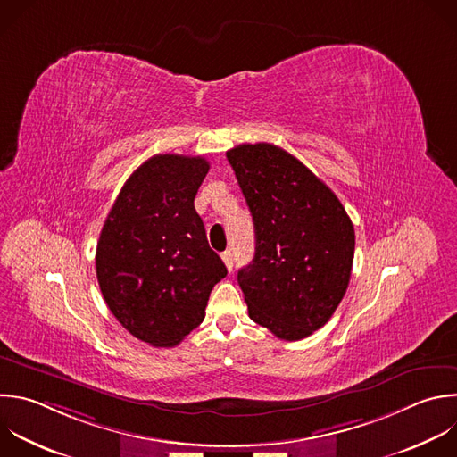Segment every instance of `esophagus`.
<instances>
[{
    "label": "esophagus",
    "instance_id": "1",
    "mask_svg": "<svg viewBox=\"0 0 457 457\" xmlns=\"http://www.w3.org/2000/svg\"><path fill=\"white\" fill-rule=\"evenodd\" d=\"M220 256H222V260H224V263H226L228 270L231 272V270H233V262H235V258H233V253H231V251H224Z\"/></svg>",
    "mask_w": 457,
    "mask_h": 457
}]
</instances>
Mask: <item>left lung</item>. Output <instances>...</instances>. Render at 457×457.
Wrapping results in <instances>:
<instances>
[{"label":"left lung","instance_id":"1","mask_svg":"<svg viewBox=\"0 0 457 457\" xmlns=\"http://www.w3.org/2000/svg\"><path fill=\"white\" fill-rule=\"evenodd\" d=\"M254 222L256 251L238 270L249 318L285 341L320 330L350 283L355 231L337 195L287 150L226 152Z\"/></svg>","mask_w":457,"mask_h":457}]
</instances>
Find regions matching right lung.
Returning a JSON list of instances; mask_svg holds the SVG:
<instances>
[{"mask_svg":"<svg viewBox=\"0 0 457 457\" xmlns=\"http://www.w3.org/2000/svg\"><path fill=\"white\" fill-rule=\"evenodd\" d=\"M208 170L201 156H152L125 181L96 244L105 305L152 346H176L197 328L228 274L194 206Z\"/></svg>","mask_w":457,"mask_h":457,"instance_id":"right-lung-1","label":"right lung"}]
</instances>
